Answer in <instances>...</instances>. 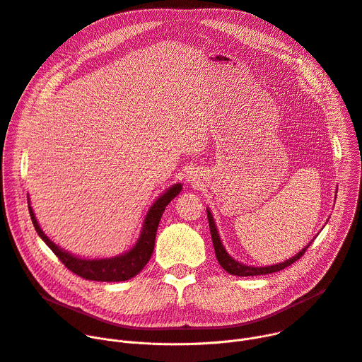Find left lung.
I'll return each instance as SVG.
<instances>
[{
    "instance_id": "obj_1",
    "label": "left lung",
    "mask_w": 362,
    "mask_h": 362,
    "mask_svg": "<svg viewBox=\"0 0 362 362\" xmlns=\"http://www.w3.org/2000/svg\"><path fill=\"white\" fill-rule=\"evenodd\" d=\"M207 219H209V228H210V233H211V241H214V247H215V252H216V259H218L219 264L222 266V269H225L228 273L235 274V276H259V274H269V273L279 272V270L291 266L292 263H295L300 257H303L305 250L313 243V241L308 243V245L305 248H303L298 254H295L293 257H291L289 260H286L284 263L273 264V266H264V267L247 266V264H243V263H240L237 260H233L229 256V254L226 252V250H225V247H223V244L221 241L219 233H218V229H216V225H215V219H214V216H211L209 209H207Z\"/></svg>"
}]
</instances>
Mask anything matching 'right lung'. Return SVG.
Segmentation results:
<instances>
[{
  "label": "right lung",
  "mask_w": 362,
  "mask_h": 362,
  "mask_svg": "<svg viewBox=\"0 0 362 362\" xmlns=\"http://www.w3.org/2000/svg\"><path fill=\"white\" fill-rule=\"evenodd\" d=\"M181 184H175L169 187L162 196L152 204L148 209L147 215L143 222V229L140 237L136 243V245L127 252L121 254V256H115L111 259H80L73 256L69 251L59 248L55 245L47 235L45 232L40 229L33 210L29 203V214L33 222V226L37 232V235L44 240V243L54 251L55 256L62 262L69 270L76 273L77 276L88 281H98V282H122L129 281L137 273L141 272V269L151 260L152 252L155 248V238L156 230L159 226V221L163 215L165 207L174 197H177L181 191Z\"/></svg>",
  "instance_id": "add662e5"
}]
</instances>
